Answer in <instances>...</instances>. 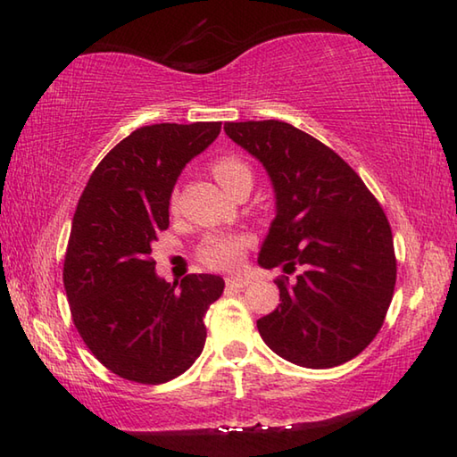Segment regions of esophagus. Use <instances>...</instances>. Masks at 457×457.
<instances>
[{
	"instance_id": "1",
	"label": "esophagus",
	"mask_w": 457,
	"mask_h": 457,
	"mask_svg": "<svg viewBox=\"0 0 457 457\" xmlns=\"http://www.w3.org/2000/svg\"><path fill=\"white\" fill-rule=\"evenodd\" d=\"M226 284L229 288H245L250 284V278H242V276H229L226 278Z\"/></svg>"
}]
</instances>
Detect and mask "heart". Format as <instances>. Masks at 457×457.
<instances>
[{"label":"heart","mask_w":457,"mask_h":457,"mask_svg":"<svg viewBox=\"0 0 457 457\" xmlns=\"http://www.w3.org/2000/svg\"><path fill=\"white\" fill-rule=\"evenodd\" d=\"M212 173L223 189L229 191L234 189L239 183H252V171L242 159L237 157H221L213 163ZM177 205V193L171 197V207ZM247 245V239L244 236H212L207 237L204 245H201V258L207 266L220 268V270H229L236 268L239 262H242L244 250Z\"/></svg>","instance_id":"b5f03b06"}]
</instances>
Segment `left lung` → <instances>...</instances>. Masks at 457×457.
<instances>
[{
    "instance_id": "left-lung-1",
    "label": "left lung",
    "mask_w": 457,
    "mask_h": 457,
    "mask_svg": "<svg viewBox=\"0 0 457 457\" xmlns=\"http://www.w3.org/2000/svg\"><path fill=\"white\" fill-rule=\"evenodd\" d=\"M226 135L266 169L276 218L262 268L300 270L276 280L280 300L258 320L278 357L330 369L357 357L383 327L395 288L393 236L361 177L327 145L282 120L226 122Z\"/></svg>"
}]
</instances>
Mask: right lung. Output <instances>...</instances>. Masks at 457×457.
<instances>
[{"mask_svg": "<svg viewBox=\"0 0 457 457\" xmlns=\"http://www.w3.org/2000/svg\"><path fill=\"white\" fill-rule=\"evenodd\" d=\"M220 130L221 122L133 130L100 161L76 207L64 260L72 320L92 354L129 381H171L204 351V316L226 282L213 274L167 282L151 245L169 228L183 167Z\"/></svg>", "mask_w": 457, "mask_h": 457, "instance_id": "1", "label": "right lung"}]
</instances>
